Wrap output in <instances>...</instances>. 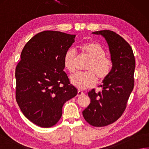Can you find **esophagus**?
Instances as JSON below:
<instances>
[{
	"instance_id": "1",
	"label": "esophagus",
	"mask_w": 149,
	"mask_h": 149,
	"mask_svg": "<svg viewBox=\"0 0 149 149\" xmlns=\"http://www.w3.org/2000/svg\"><path fill=\"white\" fill-rule=\"evenodd\" d=\"M84 94V93L83 91H80V90L78 91V93H77V97H81V96H82V95H83Z\"/></svg>"
}]
</instances>
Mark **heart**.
<instances>
[{"instance_id": "obj_1", "label": "heart", "mask_w": 149, "mask_h": 149, "mask_svg": "<svg viewBox=\"0 0 149 149\" xmlns=\"http://www.w3.org/2000/svg\"><path fill=\"white\" fill-rule=\"evenodd\" d=\"M80 49L86 56L91 60L86 68V72L75 73L71 76V82L79 89L92 88L97 82V78L100 81L104 80L110 74L113 68V62L106 56V52L99 43L89 41L80 45ZM76 52L71 48L67 49L63 58L65 68L72 72L74 71Z\"/></svg>"}]
</instances>
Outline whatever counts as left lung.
<instances>
[{"mask_svg":"<svg viewBox=\"0 0 149 149\" xmlns=\"http://www.w3.org/2000/svg\"><path fill=\"white\" fill-rule=\"evenodd\" d=\"M93 33L106 39L113 62L110 74L99 86L102 91L92 89L88 93L91 102L82 111L89 125L101 127L116 121L125 111L134 86L136 61L130 45L116 32L104 30Z\"/></svg>","mask_w":149,"mask_h":149,"instance_id":"left-lung-1","label":"left lung"}]
</instances>
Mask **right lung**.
Masks as SVG:
<instances>
[{
    "label": "right lung",
    "instance_id": "add662e5",
    "mask_svg": "<svg viewBox=\"0 0 149 149\" xmlns=\"http://www.w3.org/2000/svg\"><path fill=\"white\" fill-rule=\"evenodd\" d=\"M75 36L43 31L31 38L22 50L15 69L16 101L24 116L39 127L56 124L64 103L77 95L63 63Z\"/></svg>",
    "mask_w": 149,
    "mask_h": 149
}]
</instances>
